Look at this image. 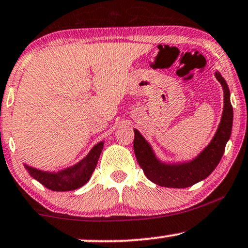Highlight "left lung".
<instances>
[{
	"mask_svg": "<svg viewBox=\"0 0 248 248\" xmlns=\"http://www.w3.org/2000/svg\"><path fill=\"white\" fill-rule=\"evenodd\" d=\"M216 78L223 90V112L221 121L210 144L193 160L181 163H166L155 155L150 143L140 131L134 129V151L145 176L152 183L162 187L186 188L209 177L222 157L224 147L232 135L233 112L230 103V92L219 71Z\"/></svg>",
	"mask_w": 248,
	"mask_h": 248,
	"instance_id": "8db88e82",
	"label": "left lung"
}]
</instances>
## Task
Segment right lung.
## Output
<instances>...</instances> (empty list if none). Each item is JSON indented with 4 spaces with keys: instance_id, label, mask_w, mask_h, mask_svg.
Instances as JSON below:
<instances>
[{
    "instance_id": "add662e5",
    "label": "right lung",
    "mask_w": 248,
    "mask_h": 248,
    "mask_svg": "<svg viewBox=\"0 0 248 248\" xmlns=\"http://www.w3.org/2000/svg\"><path fill=\"white\" fill-rule=\"evenodd\" d=\"M104 141H100L92 148L90 153L75 166L69 167L58 172L42 171L25 164L26 170L31 176L39 181L43 186L54 191H68L80 188L90 180L96 168L98 157L103 150Z\"/></svg>"
}]
</instances>
